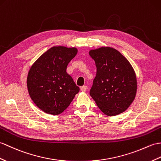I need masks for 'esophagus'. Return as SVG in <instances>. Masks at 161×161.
Returning <instances> with one entry per match:
<instances>
[{
	"mask_svg": "<svg viewBox=\"0 0 161 161\" xmlns=\"http://www.w3.org/2000/svg\"><path fill=\"white\" fill-rule=\"evenodd\" d=\"M80 89L82 92H86L87 91V86H83L81 87Z\"/></svg>",
	"mask_w": 161,
	"mask_h": 161,
	"instance_id": "1",
	"label": "esophagus"
}]
</instances>
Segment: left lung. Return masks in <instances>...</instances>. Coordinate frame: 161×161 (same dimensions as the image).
<instances>
[{"label": "left lung", "instance_id": "8db88e82", "mask_svg": "<svg viewBox=\"0 0 161 161\" xmlns=\"http://www.w3.org/2000/svg\"><path fill=\"white\" fill-rule=\"evenodd\" d=\"M97 67L90 95L99 109L113 117L125 111L134 100L137 89L135 72L124 56L111 47L91 50Z\"/></svg>", "mask_w": 161, "mask_h": 161}]
</instances>
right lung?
I'll return each instance as SVG.
<instances>
[{
    "mask_svg": "<svg viewBox=\"0 0 161 161\" xmlns=\"http://www.w3.org/2000/svg\"><path fill=\"white\" fill-rule=\"evenodd\" d=\"M77 53L76 48L53 47L33 63L28 73L27 85L30 97L44 113H63L80 91L66 73L69 63Z\"/></svg>",
    "mask_w": 161,
    "mask_h": 161,
    "instance_id": "obj_1",
    "label": "right lung"
}]
</instances>
